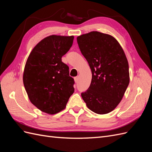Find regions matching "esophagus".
Returning a JSON list of instances; mask_svg holds the SVG:
<instances>
[{
    "label": "esophagus",
    "instance_id": "1",
    "mask_svg": "<svg viewBox=\"0 0 152 152\" xmlns=\"http://www.w3.org/2000/svg\"><path fill=\"white\" fill-rule=\"evenodd\" d=\"M74 80H75V82L77 83V82H78V81H79V77H75L74 78Z\"/></svg>",
    "mask_w": 152,
    "mask_h": 152
}]
</instances>
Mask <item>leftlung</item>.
Returning a JSON list of instances; mask_svg holds the SVG:
<instances>
[{
    "instance_id": "left-lung-1",
    "label": "left lung",
    "mask_w": 152,
    "mask_h": 152,
    "mask_svg": "<svg viewBox=\"0 0 152 152\" xmlns=\"http://www.w3.org/2000/svg\"><path fill=\"white\" fill-rule=\"evenodd\" d=\"M77 40L92 72L91 85L81 93L82 98L93 112L110 113L121 102L129 84L126 54L115 39L99 31L82 35Z\"/></svg>"
}]
</instances>
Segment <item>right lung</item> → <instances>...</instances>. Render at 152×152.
<instances>
[{
  "label": "right lung",
  "mask_w": 152,
  "mask_h": 152,
  "mask_svg": "<svg viewBox=\"0 0 152 152\" xmlns=\"http://www.w3.org/2000/svg\"><path fill=\"white\" fill-rule=\"evenodd\" d=\"M73 36L50 35L31 50L26 63L23 84L31 103L55 114L65 108L74 92V79L61 58L72 47Z\"/></svg>",
  "instance_id": "right-lung-1"
}]
</instances>
